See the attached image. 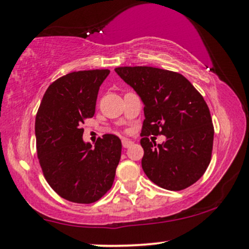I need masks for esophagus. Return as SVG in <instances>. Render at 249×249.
<instances>
[{"mask_svg": "<svg viewBox=\"0 0 249 249\" xmlns=\"http://www.w3.org/2000/svg\"><path fill=\"white\" fill-rule=\"evenodd\" d=\"M133 143H134V142H133L132 140H128V139H123V140H122V144H123V146L125 148L132 146Z\"/></svg>", "mask_w": 249, "mask_h": 249, "instance_id": "34e87169", "label": "esophagus"}]
</instances>
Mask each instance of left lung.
<instances>
[{
  "mask_svg": "<svg viewBox=\"0 0 249 249\" xmlns=\"http://www.w3.org/2000/svg\"><path fill=\"white\" fill-rule=\"evenodd\" d=\"M115 71L144 105L141 145L142 168L148 179L179 191L196 182L210 163L213 125L205 99L187 78L153 67H120ZM162 134L157 144L148 135Z\"/></svg>",
  "mask_w": 249,
  "mask_h": 249,
  "instance_id": "obj_1",
  "label": "left lung"
}]
</instances>
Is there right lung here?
Returning <instances> with one entry per match:
<instances>
[{"label": "right lung", "mask_w": 249, "mask_h": 249, "mask_svg": "<svg viewBox=\"0 0 249 249\" xmlns=\"http://www.w3.org/2000/svg\"><path fill=\"white\" fill-rule=\"evenodd\" d=\"M108 69L70 72L48 87L36 117V151L44 178L66 200L97 201L109 190L121 160L122 142L105 134L95 147L83 140L81 125L95 114Z\"/></svg>", "instance_id": "add662e5"}]
</instances>
